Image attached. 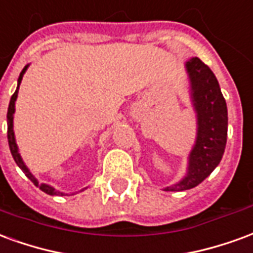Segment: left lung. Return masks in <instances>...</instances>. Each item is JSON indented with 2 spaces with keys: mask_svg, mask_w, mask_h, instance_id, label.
<instances>
[{
  "mask_svg": "<svg viewBox=\"0 0 253 253\" xmlns=\"http://www.w3.org/2000/svg\"><path fill=\"white\" fill-rule=\"evenodd\" d=\"M190 76L192 103L198 116V137L190 153L188 173L167 191L194 188L215 169L222 159L228 137V108L211 69L199 58L186 63Z\"/></svg>",
  "mask_w": 253,
  "mask_h": 253,
  "instance_id": "left-lung-1",
  "label": "left lung"
}]
</instances>
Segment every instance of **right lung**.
I'll use <instances>...</instances> for the list:
<instances>
[{
	"mask_svg": "<svg viewBox=\"0 0 253 253\" xmlns=\"http://www.w3.org/2000/svg\"><path fill=\"white\" fill-rule=\"evenodd\" d=\"M27 67H28V65L21 70V73H20V77H19V84H17V89H16V92H14L13 94H12V97H10V101H9V108H8V115H6V119H8V142H9V148H10V153H12V156H13L14 161H16V164L19 165L20 169L23 170L25 173V176L30 179L35 186H38L39 188H41L43 192H46V194H48V195H65V194H62V192H59V191L54 190L51 186H47V184H39L38 183V180H36L35 177H34V175L31 173L30 170H28V168L25 167V164L23 163V160H21V157H20L19 154V150H17V145H16V139H14V132H13V114H14V101H16V99H17V92H19V86H20V83H21V78H23V74L25 73V70H27Z\"/></svg>",
	"mask_w": 253,
	"mask_h": 253,
	"instance_id": "add662e5",
	"label": "right lung"
}]
</instances>
